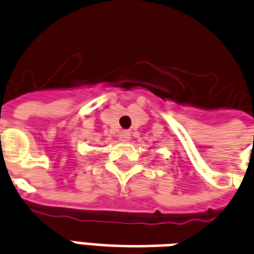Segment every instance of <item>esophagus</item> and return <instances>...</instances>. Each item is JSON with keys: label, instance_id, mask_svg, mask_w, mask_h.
Wrapping results in <instances>:
<instances>
[{"label": "esophagus", "instance_id": "esophagus-1", "mask_svg": "<svg viewBox=\"0 0 254 254\" xmlns=\"http://www.w3.org/2000/svg\"><path fill=\"white\" fill-rule=\"evenodd\" d=\"M120 139H121L122 141H127V140L130 139V132H127V130H122V132L120 133Z\"/></svg>", "mask_w": 254, "mask_h": 254}]
</instances>
